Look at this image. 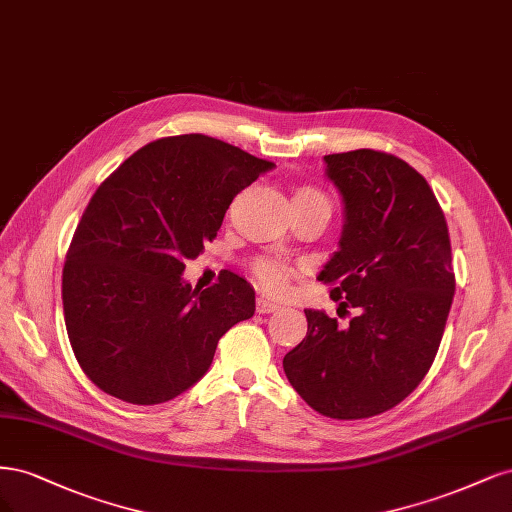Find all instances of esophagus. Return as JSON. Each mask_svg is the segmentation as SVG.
I'll return each instance as SVG.
<instances>
[{
    "mask_svg": "<svg viewBox=\"0 0 512 512\" xmlns=\"http://www.w3.org/2000/svg\"><path fill=\"white\" fill-rule=\"evenodd\" d=\"M280 308L278 302L266 298V295H259L257 298V312H261V315H268V312H276Z\"/></svg>",
    "mask_w": 512,
    "mask_h": 512,
    "instance_id": "obj_1",
    "label": "esophagus"
}]
</instances>
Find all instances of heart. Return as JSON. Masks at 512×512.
<instances>
[{
    "label": "heart",
    "instance_id": "obj_1",
    "mask_svg": "<svg viewBox=\"0 0 512 512\" xmlns=\"http://www.w3.org/2000/svg\"><path fill=\"white\" fill-rule=\"evenodd\" d=\"M306 197H323V195L317 189H312V187L295 189L293 200H306ZM255 274L261 280L263 287H268L272 291H285L293 272L287 266H283V263H278V261L259 259L255 263Z\"/></svg>",
    "mask_w": 512,
    "mask_h": 512
}]
</instances>
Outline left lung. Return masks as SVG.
Here are the masks:
<instances>
[{
  "instance_id": "1",
  "label": "left lung",
  "mask_w": 512,
  "mask_h": 512,
  "mask_svg": "<svg viewBox=\"0 0 512 512\" xmlns=\"http://www.w3.org/2000/svg\"><path fill=\"white\" fill-rule=\"evenodd\" d=\"M344 204L340 249L321 274L349 325L306 308V338L283 368L291 387L332 419H368L417 389L455 293L451 240L427 180L400 157L359 148L325 155Z\"/></svg>"
}]
</instances>
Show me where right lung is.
<instances>
[{
  "mask_svg": "<svg viewBox=\"0 0 512 512\" xmlns=\"http://www.w3.org/2000/svg\"><path fill=\"white\" fill-rule=\"evenodd\" d=\"M274 168L204 134L142 146L93 193L63 266V317L91 381L123 402L174 400L208 372L221 336L255 315L234 272L204 291L183 280L234 197Z\"/></svg>",
  "mask_w": 512,
  "mask_h": 512,
  "instance_id": "right-lung-1",
  "label": "right lung"
}]
</instances>
